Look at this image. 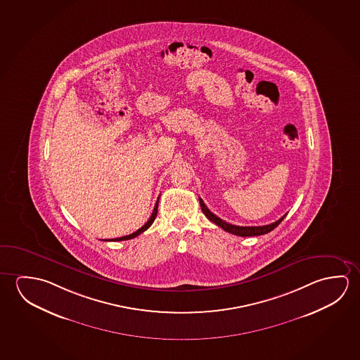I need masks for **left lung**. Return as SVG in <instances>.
<instances>
[{"instance_id": "1", "label": "left lung", "mask_w": 360, "mask_h": 360, "mask_svg": "<svg viewBox=\"0 0 360 360\" xmlns=\"http://www.w3.org/2000/svg\"><path fill=\"white\" fill-rule=\"evenodd\" d=\"M199 200L201 210H202V212L205 214V217H207L210 221L217 224V226L224 229L225 231H228L230 234L238 235V236H257V235L268 234L271 230H274V229L284 220V217H286L285 214L284 217H280L278 221L269 224V225H263V226H239V225H233V224L224 221L223 219L217 217L215 214H212V212L206 207L202 200L200 199V198Z\"/></svg>"}]
</instances>
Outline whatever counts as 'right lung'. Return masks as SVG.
Returning a JSON list of instances; mask_svg holds the SVG:
<instances>
[{
  "mask_svg": "<svg viewBox=\"0 0 360 360\" xmlns=\"http://www.w3.org/2000/svg\"><path fill=\"white\" fill-rule=\"evenodd\" d=\"M158 205H159V199H158L156 204H155L154 212L151 214L150 219H148V221H146V224H145L143 226H141L139 230H136L135 233H132V234L130 235H126V236H121V238H116V239L106 240V241H122V240L134 239V238H136V236H139L141 233H143L145 230H148V229L151 226V224L154 223L155 217L158 215Z\"/></svg>",
  "mask_w": 360,
  "mask_h": 360,
  "instance_id": "obj_1",
  "label": "right lung"
}]
</instances>
